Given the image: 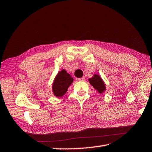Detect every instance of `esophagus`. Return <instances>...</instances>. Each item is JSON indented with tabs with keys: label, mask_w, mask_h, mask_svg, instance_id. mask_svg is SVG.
I'll use <instances>...</instances> for the list:
<instances>
[{
	"label": "esophagus",
	"mask_w": 152,
	"mask_h": 152,
	"mask_svg": "<svg viewBox=\"0 0 152 152\" xmlns=\"http://www.w3.org/2000/svg\"><path fill=\"white\" fill-rule=\"evenodd\" d=\"M78 80L79 81H84L85 80V78H84V77H82L80 78H78Z\"/></svg>",
	"instance_id": "34e87169"
}]
</instances>
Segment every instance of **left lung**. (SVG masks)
<instances>
[{"label":"left lung","instance_id":"8db88e82","mask_svg":"<svg viewBox=\"0 0 152 152\" xmlns=\"http://www.w3.org/2000/svg\"><path fill=\"white\" fill-rule=\"evenodd\" d=\"M88 80L99 93L103 94L106 91V86H105L104 82L99 74H94V76L91 78H89Z\"/></svg>","mask_w":152,"mask_h":152}]
</instances>
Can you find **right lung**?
I'll use <instances>...</instances> for the list:
<instances>
[{"label":"right lung","mask_w":152,"mask_h":152,"mask_svg":"<svg viewBox=\"0 0 152 152\" xmlns=\"http://www.w3.org/2000/svg\"><path fill=\"white\" fill-rule=\"evenodd\" d=\"M74 79L67 71L62 69L56 76L52 84L53 94L56 97H61L66 94L68 87L72 84Z\"/></svg>","instance_id":"add662e5"}]
</instances>
